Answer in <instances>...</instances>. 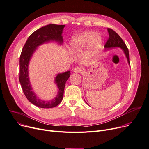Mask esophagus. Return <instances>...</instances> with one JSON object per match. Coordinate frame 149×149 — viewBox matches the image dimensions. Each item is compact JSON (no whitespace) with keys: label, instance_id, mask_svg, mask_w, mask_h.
I'll return each instance as SVG.
<instances>
[{"label":"esophagus","instance_id":"34e87169","mask_svg":"<svg viewBox=\"0 0 149 149\" xmlns=\"http://www.w3.org/2000/svg\"><path fill=\"white\" fill-rule=\"evenodd\" d=\"M74 72L75 73H80L83 72V69H81L80 67H77L74 69Z\"/></svg>","mask_w":149,"mask_h":149}]
</instances>
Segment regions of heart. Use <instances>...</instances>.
Returning a JSON list of instances; mask_svg holds the SVG:
<instances>
[{
	"label": "heart",
	"mask_w": 149,
	"mask_h": 149,
	"mask_svg": "<svg viewBox=\"0 0 149 149\" xmlns=\"http://www.w3.org/2000/svg\"><path fill=\"white\" fill-rule=\"evenodd\" d=\"M103 44L102 38L93 31H87L73 36L69 46L71 51L77 52L83 50L87 46L88 53L95 54L100 50Z\"/></svg>",
	"instance_id": "b5f03b06"
}]
</instances>
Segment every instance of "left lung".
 I'll return each instance as SVG.
<instances>
[{"instance_id": "8db88e82", "label": "left lung", "mask_w": 149, "mask_h": 149, "mask_svg": "<svg viewBox=\"0 0 149 149\" xmlns=\"http://www.w3.org/2000/svg\"><path fill=\"white\" fill-rule=\"evenodd\" d=\"M107 31L109 34V39L106 42L104 48H105V51L109 50V49H113L114 48H120L123 52L128 62L129 65L130 66V55H129L128 49L125 44V43L122 40L120 36L118 35L116 32H115L113 30L111 29H107Z\"/></svg>"}]
</instances>
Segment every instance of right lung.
<instances>
[{"instance_id":"add662e5","label":"right lung","mask_w":149,"mask_h":149,"mask_svg":"<svg viewBox=\"0 0 149 149\" xmlns=\"http://www.w3.org/2000/svg\"><path fill=\"white\" fill-rule=\"evenodd\" d=\"M65 25L51 24L36 30L28 38L19 57V81L23 92L29 102L42 108H50L58 105L62 101L66 81L70 76V71L57 74L54 78L58 92L56 96L49 101L39 97L33 91L29 77V65L38 47L44 44L55 42L62 45L63 42L62 33Z\"/></svg>"}]
</instances>
